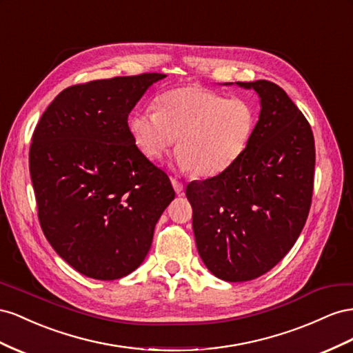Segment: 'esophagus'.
<instances>
[{
  "mask_svg": "<svg viewBox=\"0 0 353 353\" xmlns=\"http://www.w3.org/2000/svg\"><path fill=\"white\" fill-rule=\"evenodd\" d=\"M171 185H173V188H174V190H176V194H177V195H183V189H185V186H183V183H182V182H179L177 179L171 177Z\"/></svg>",
  "mask_w": 353,
  "mask_h": 353,
  "instance_id": "34e87169",
  "label": "esophagus"
}]
</instances>
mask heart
I'll return each mask as SVG.
<instances>
[{
	"label": "heart",
	"instance_id": "obj_1",
	"mask_svg": "<svg viewBox=\"0 0 353 353\" xmlns=\"http://www.w3.org/2000/svg\"><path fill=\"white\" fill-rule=\"evenodd\" d=\"M256 123V109L248 100L185 85L161 94L157 109L137 110L128 125L136 146L148 158H163L179 137V168L213 177L243 157Z\"/></svg>",
	"mask_w": 353,
	"mask_h": 353
}]
</instances>
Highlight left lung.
<instances>
[{
  "instance_id": "1",
  "label": "left lung",
  "mask_w": 353,
  "mask_h": 353,
  "mask_svg": "<svg viewBox=\"0 0 353 353\" xmlns=\"http://www.w3.org/2000/svg\"><path fill=\"white\" fill-rule=\"evenodd\" d=\"M236 85L260 97L248 146L223 173L186 188L198 253L228 283L261 276L294 245L309 214L315 171L312 128L284 90L266 79Z\"/></svg>"
}]
</instances>
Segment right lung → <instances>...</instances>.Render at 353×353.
<instances>
[{
  "label": "right lung",
  "mask_w": 353,
  "mask_h": 353,
  "mask_svg": "<svg viewBox=\"0 0 353 353\" xmlns=\"http://www.w3.org/2000/svg\"><path fill=\"white\" fill-rule=\"evenodd\" d=\"M164 74L65 88L35 127L29 171L47 241L79 274L119 279L137 269L174 199L168 176L136 146L128 114Z\"/></svg>",
  "instance_id": "1"
}]
</instances>
